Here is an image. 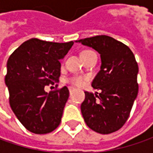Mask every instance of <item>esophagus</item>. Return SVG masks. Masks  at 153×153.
Returning a JSON list of instances; mask_svg holds the SVG:
<instances>
[{
  "instance_id": "34e87169",
  "label": "esophagus",
  "mask_w": 153,
  "mask_h": 153,
  "mask_svg": "<svg viewBox=\"0 0 153 153\" xmlns=\"http://www.w3.org/2000/svg\"><path fill=\"white\" fill-rule=\"evenodd\" d=\"M73 90H74V88H72V87H70V88H69V91H70V94H72Z\"/></svg>"
}]
</instances>
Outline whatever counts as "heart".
<instances>
[{"label": "heart", "mask_w": 153, "mask_h": 153, "mask_svg": "<svg viewBox=\"0 0 153 153\" xmlns=\"http://www.w3.org/2000/svg\"><path fill=\"white\" fill-rule=\"evenodd\" d=\"M92 51L90 50H85L83 52H82L81 55H84L86 53H91ZM70 82L71 84H73L75 86H82L84 83V78L82 77V76H76V77H73L70 80Z\"/></svg>", "instance_id": "b5f03b06"}]
</instances>
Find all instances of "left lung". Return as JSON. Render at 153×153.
I'll use <instances>...</instances> for the list:
<instances>
[{"mask_svg": "<svg viewBox=\"0 0 153 153\" xmlns=\"http://www.w3.org/2000/svg\"><path fill=\"white\" fill-rule=\"evenodd\" d=\"M100 54V71L92 82L100 94L85 92L81 111L86 124L100 134H111L123 126L137 97L139 68L129 48L108 36L76 41Z\"/></svg>", "mask_w": 153, "mask_h": 153, "instance_id": "8db88e82", "label": "left lung"}]
</instances>
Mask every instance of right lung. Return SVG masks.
Segmentation results:
<instances>
[{"label":"right lung","mask_w":153,"mask_h":153,"mask_svg":"<svg viewBox=\"0 0 153 153\" xmlns=\"http://www.w3.org/2000/svg\"><path fill=\"white\" fill-rule=\"evenodd\" d=\"M73 44V42L59 43L32 38L9 57L5 77L9 103L17 118L30 132L48 134L60 123L69 98L67 87L48 94L44 88L59 82V60Z\"/></svg>","instance_id":"1"}]
</instances>
